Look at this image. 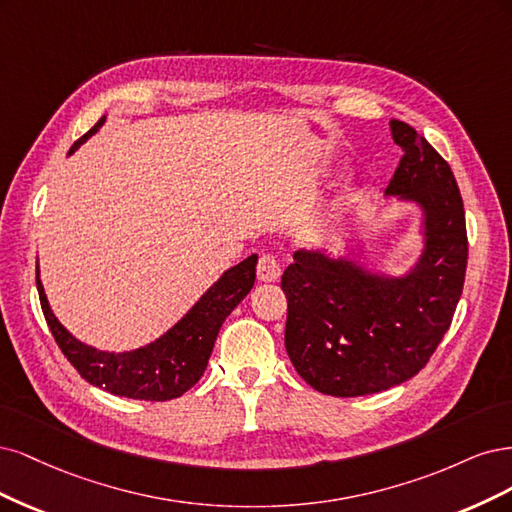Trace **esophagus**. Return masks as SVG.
<instances>
[{
  "label": "esophagus",
  "instance_id": "obj_1",
  "mask_svg": "<svg viewBox=\"0 0 512 512\" xmlns=\"http://www.w3.org/2000/svg\"><path fill=\"white\" fill-rule=\"evenodd\" d=\"M257 278L261 283H272V280L280 278V266L274 255L263 253L257 261Z\"/></svg>",
  "mask_w": 512,
  "mask_h": 512
}]
</instances>
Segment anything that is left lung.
I'll return each instance as SVG.
<instances>
[{"mask_svg": "<svg viewBox=\"0 0 512 512\" xmlns=\"http://www.w3.org/2000/svg\"><path fill=\"white\" fill-rule=\"evenodd\" d=\"M389 125L404 155L387 193L425 210L427 249L415 272L389 280L349 261L295 253L280 280L291 364L310 387L336 398L385 391L423 370L464 289L466 214L451 166L408 123Z\"/></svg>", "mask_w": 512, "mask_h": 512, "instance_id": "8db88e82", "label": "left lung"}]
</instances>
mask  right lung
<instances>
[{"mask_svg": "<svg viewBox=\"0 0 512 512\" xmlns=\"http://www.w3.org/2000/svg\"><path fill=\"white\" fill-rule=\"evenodd\" d=\"M102 123L104 119L97 121L85 136L78 138L70 153L93 136ZM255 266L257 255L246 257L238 266L227 270L166 336L144 346V349L121 355L95 351L65 332L46 302L38 266L36 285L48 329H51L61 353L68 357L70 364L87 383L114 395H123V398L166 402L183 395L202 378L225 317L255 285Z\"/></svg>", "mask_w": 512, "mask_h": 512, "instance_id": "right-lung-1", "label": "right lung"}]
</instances>
